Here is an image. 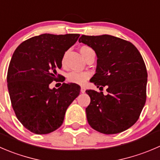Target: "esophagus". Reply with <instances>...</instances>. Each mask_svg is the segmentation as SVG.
Here are the masks:
<instances>
[{
  "label": "esophagus",
  "instance_id": "esophagus-1",
  "mask_svg": "<svg viewBox=\"0 0 160 160\" xmlns=\"http://www.w3.org/2000/svg\"><path fill=\"white\" fill-rule=\"evenodd\" d=\"M85 91H86V89H85L84 87H81V88H80V92L84 93Z\"/></svg>",
  "mask_w": 160,
  "mask_h": 160
}]
</instances>
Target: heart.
I'll return each instance as SVG.
<instances>
[{
  "label": "heart",
  "mask_w": 160,
  "mask_h": 160,
  "mask_svg": "<svg viewBox=\"0 0 160 160\" xmlns=\"http://www.w3.org/2000/svg\"><path fill=\"white\" fill-rule=\"evenodd\" d=\"M92 49L88 46H82L80 49V52L81 55H83V58H85L87 55L90 52H92ZM62 65L65 64V56H63L62 61ZM91 74L88 72H77V71H72L68 74V80L71 83H77V84L83 85L86 83L87 80L90 78Z\"/></svg>",
  "instance_id": "obj_1"
}]
</instances>
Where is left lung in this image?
Listing matches in <instances>:
<instances>
[{
	"label": "left lung",
	"instance_id": "left-lung-1",
	"mask_svg": "<svg viewBox=\"0 0 160 160\" xmlns=\"http://www.w3.org/2000/svg\"><path fill=\"white\" fill-rule=\"evenodd\" d=\"M79 42L97 55L96 72L90 81L97 88L108 86L106 95L86 91L91 98L86 108L88 123L105 134L126 131L137 122L146 101L148 74L140 52L129 41L106 34L82 35Z\"/></svg>",
	"mask_w": 160,
	"mask_h": 160
}]
</instances>
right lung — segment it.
Returning a JSON list of instances; mask_svg holds the SVG:
<instances>
[{
  "label": "right lung",
  "instance_id": "add662e5",
  "mask_svg": "<svg viewBox=\"0 0 160 160\" xmlns=\"http://www.w3.org/2000/svg\"><path fill=\"white\" fill-rule=\"evenodd\" d=\"M79 34L44 33L28 39L13 53L7 83L12 108L20 123L31 132L46 134L60 128L66 109L80 94L77 83L49 88L62 68L64 54Z\"/></svg>",
  "mask_w": 160,
  "mask_h": 160
}]
</instances>
